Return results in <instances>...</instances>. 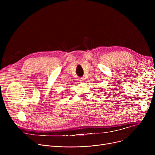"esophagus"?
Listing matches in <instances>:
<instances>
[{
    "label": "esophagus",
    "instance_id": "34e87169",
    "mask_svg": "<svg viewBox=\"0 0 155 155\" xmlns=\"http://www.w3.org/2000/svg\"><path fill=\"white\" fill-rule=\"evenodd\" d=\"M84 80V78H80V79H79V81H80V82H83Z\"/></svg>",
    "mask_w": 155,
    "mask_h": 155
}]
</instances>
